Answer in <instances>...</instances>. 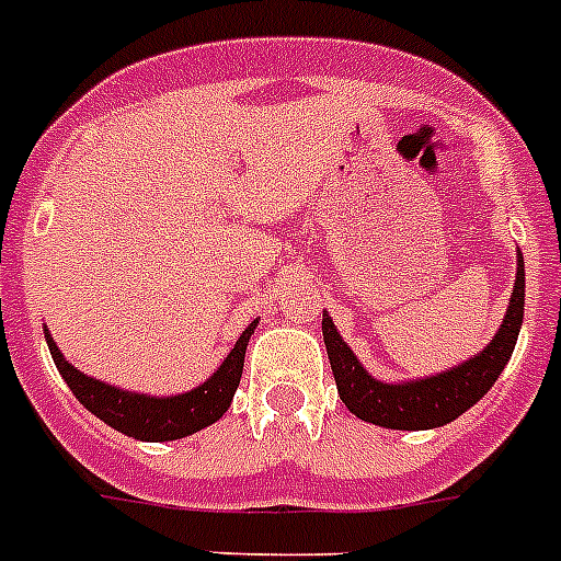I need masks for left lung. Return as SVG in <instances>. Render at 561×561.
I'll return each instance as SVG.
<instances>
[{"instance_id":"left-lung-1","label":"left lung","mask_w":561,"mask_h":561,"mask_svg":"<svg viewBox=\"0 0 561 561\" xmlns=\"http://www.w3.org/2000/svg\"><path fill=\"white\" fill-rule=\"evenodd\" d=\"M525 313V262L523 253H516V279L514 294L508 299V310L494 339L485 344L474 358L443 369L426 378H409V381H381L364 369L355 358L347 341L341 339L333 319L324 310L321 333L324 347L330 355L335 387L344 407L362 421L375 423L383 428H401V432H421V428H437L460 417L466 409L474 407L480 398L494 387L500 373L508 364L511 353L519 339Z\"/></svg>"}]
</instances>
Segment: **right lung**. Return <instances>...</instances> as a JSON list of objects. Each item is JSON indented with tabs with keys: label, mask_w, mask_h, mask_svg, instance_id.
I'll list each match as a JSON object with an SVG mask.
<instances>
[{
	"label": "right lung",
	"mask_w": 561,
	"mask_h": 561,
	"mask_svg": "<svg viewBox=\"0 0 561 561\" xmlns=\"http://www.w3.org/2000/svg\"><path fill=\"white\" fill-rule=\"evenodd\" d=\"M260 319H253L242 335L237 339L231 353L222 358V364L208 375L199 387L180 392V396H144V392H129V389L112 387V383L90 378L78 367L67 362L61 350L56 347L50 330L45 328L47 347H50L53 362L58 373L72 389V396L90 409L92 415L101 417L106 426L118 428L121 435L135 437L146 443H163L188 437L199 428L211 426L228 412L233 401V392L240 387L242 364H245L248 339L253 335Z\"/></svg>",
	"instance_id": "right-lung-1"
}]
</instances>
